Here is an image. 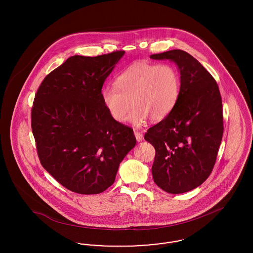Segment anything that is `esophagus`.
Returning <instances> with one entry per match:
<instances>
[{
    "label": "esophagus",
    "mask_w": 253,
    "mask_h": 253,
    "mask_svg": "<svg viewBox=\"0 0 253 253\" xmlns=\"http://www.w3.org/2000/svg\"><path fill=\"white\" fill-rule=\"evenodd\" d=\"M134 136H135V138H136V140H137L138 142H140V141L143 140V134L140 132L134 131Z\"/></svg>",
    "instance_id": "obj_1"
}]
</instances>
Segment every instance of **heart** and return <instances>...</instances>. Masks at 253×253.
<instances>
[{
    "label": "heart",
    "instance_id": "b5f03b06",
    "mask_svg": "<svg viewBox=\"0 0 253 253\" xmlns=\"http://www.w3.org/2000/svg\"><path fill=\"white\" fill-rule=\"evenodd\" d=\"M115 84L103 88L102 102L110 116L120 122L126 120L132 105L129 121L135 126L149 118L153 122L164 120L180 94V77L170 64L133 63L119 75Z\"/></svg>",
    "mask_w": 253,
    "mask_h": 253
}]
</instances>
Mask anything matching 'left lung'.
Returning <instances> with one entry per match:
<instances>
[{
	"instance_id": "8db88e82",
	"label": "left lung",
	"mask_w": 253,
	"mask_h": 253,
	"mask_svg": "<svg viewBox=\"0 0 253 253\" xmlns=\"http://www.w3.org/2000/svg\"><path fill=\"white\" fill-rule=\"evenodd\" d=\"M150 58L173 61L180 72L176 105L145 133L156 149L153 177L167 193H187L200 186L215 164L224 131L222 98L215 80L189 53L174 49Z\"/></svg>"
}]
</instances>
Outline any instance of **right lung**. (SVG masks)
I'll return each mask as SVG.
<instances>
[{"mask_svg": "<svg viewBox=\"0 0 253 253\" xmlns=\"http://www.w3.org/2000/svg\"><path fill=\"white\" fill-rule=\"evenodd\" d=\"M124 53L70 57L37 91L31 127L40 161L74 193L108 189L136 143L132 129L115 121L101 98L102 85Z\"/></svg>", "mask_w": 253, "mask_h": 253, "instance_id": "1", "label": "right lung"}]
</instances>
